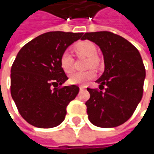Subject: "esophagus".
<instances>
[{
	"mask_svg": "<svg viewBox=\"0 0 154 154\" xmlns=\"http://www.w3.org/2000/svg\"><path fill=\"white\" fill-rule=\"evenodd\" d=\"M86 88V86H80V90H84Z\"/></svg>",
	"mask_w": 154,
	"mask_h": 154,
	"instance_id": "1",
	"label": "esophagus"
}]
</instances>
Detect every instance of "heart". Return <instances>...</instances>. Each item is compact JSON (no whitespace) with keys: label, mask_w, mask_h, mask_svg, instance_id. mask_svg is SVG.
<instances>
[{"label":"heart","mask_w":154,"mask_h":154,"mask_svg":"<svg viewBox=\"0 0 154 154\" xmlns=\"http://www.w3.org/2000/svg\"><path fill=\"white\" fill-rule=\"evenodd\" d=\"M75 52L80 55L88 57L87 61V68L91 67H98L99 65L100 60L97 54V48L95 45L90 41H80L74 45ZM60 65L64 72L70 73L74 68V59L71 56L70 52L65 51L60 58ZM96 76L95 72L92 69L86 70L85 72H74L69 76V81L72 84L75 85H83L87 83L89 80L94 79Z\"/></svg>","instance_id":"obj_1"}]
</instances>
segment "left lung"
Returning <instances> with one entry per match:
<instances>
[{
  "mask_svg": "<svg viewBox=\"0 0 154 154\" xmlns=\"http://www.w3.org/2000/svg\"><path fill=\"white\" fill-rule=\"evenodd\" d=\"M81 39L99 46L104 61V71L96 80L100 91L87 88L89 121L97 127H117L131 117L142 98L146 70L141 56L131 43L109 32H86Z\"/></svg>",
  "mask_w": 154,
  "mask_h": 154,
  "instance_id": "8db88e82",
  "label": "left lung"
}]
</instances>
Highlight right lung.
Returning <instances> with one entry per match:
<instances>
[{
  "label": "right lung",
  "mask_w": 154,
  "mask_h": 154,
  "mask_svg": "<svg viewBox=\"0 0 154 154\" xmlns=\"http://www.w3.org/2000/svg\"><path fill=\"white\" fill-rule=\"evenodd\" d=\"M83 33L50 32L35 38L19 51L11 68V95L21 116L32 126L61 124L66 108L80 91L71 85L60 65L62 54Z\"/></svg>",
  "instance_id": "right-lung-1"
}]
</instances>
